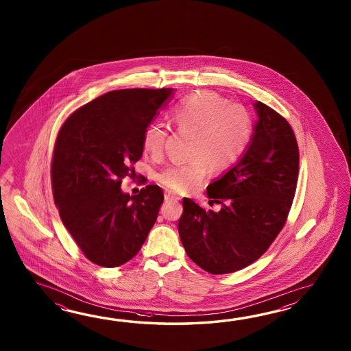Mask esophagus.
<instances>
[{"mask_svg":"<svg viewBox=\"0 0 351 351\" xmlns=\"http://www.w3.org/2000/svg\"><path fill=\"white\" fill-rule=\"evenodd\" d=\"M180 197L177 194L172 193V192H165V201L169 202H178Z\"/></svg>","mask_w":351,"mask_h":351,"instance_id":"1","label":"esophagus"}]
</instances>
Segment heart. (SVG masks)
Masks as SVG:
<instances>
[{"label": "heart", "mask_w": 351, "mask_h": 351, "mask_svg": "<svg viewBox=\"0 0 351 351\" xmlns=\"http://www.w3.org/2000/svg\"><path fill=\"white\" fill-rule=\"evenodd\" d=\"M179 132L192 134L183 163L167 165L158 173V182L176 193L191 192L208 172H224L245 154L254 133V119L243 105L230 103L213 91H201L182 100L173 112ZM167 130L152 124L144 130L143 148L150 156L165 149Z\"/></svg>", "instance_id": "b5f03b06"}]
</instances>
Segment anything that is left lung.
Returning <instances> with one entry per match:
<instances>
[{
    "label": "left lung",
    "mask_w": 351,
    "mask_h": 351,
    "mask_svg": "<svg viewBox=\"0 0 351 351\" xmlns=\"http://www.w3.org/2000/svg\"><path fill=\"white\" fill-rule=\"evenodd\" d=\"M258 120L239 163L207 186L212 203L202 208L183 198L178 231L189 258L212 275L245 269L265 254L284 228L298 178V141L289 121L254 104Z\"/></svg>",
    "instance_id": "8db88e82"
}]
</instances>
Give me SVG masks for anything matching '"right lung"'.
I'll return each instance as SVG.
<instances>
[{
    "mask_svg": "<svg viewBox=\"0 0 351 351\" xmlns=\"http://www.w3.org/2000/svg\"><path fill=\"white\" fill-rule=\"evenodd\" d=\"M172 89L109 91L75 110L60 128L51 162L53 201L67 231L89 261L118 267L139 252L165 195L149 184L123 193L134 176L143 134Z\"/></svg>",
    "mask_w": 351,
    "mask_h": 351,
    "instance_id": "add662e5",
    "label": "right lung"
}]
</instances>
